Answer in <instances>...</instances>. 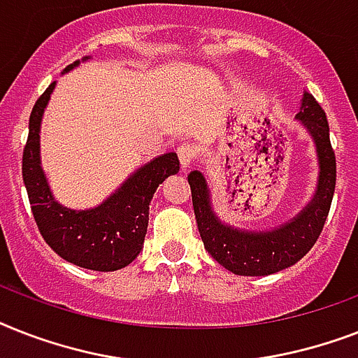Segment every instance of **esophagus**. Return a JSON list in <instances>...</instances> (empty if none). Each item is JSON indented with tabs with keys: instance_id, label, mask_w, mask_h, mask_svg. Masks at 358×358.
<instances>
[{
	"instance_id": "esophagus-1",
	"label": "esophagus",
	"mask_w": 358,
	"mask_h": 358,
	"mask_svg": "<svg viewBox=\"0 0 358 358\" xmlns=\"http://www.w3.org/2000/svg\"><path fill=\"white\" fill-rule=\"evenodd\" d=\"M194 158H196V149H194L193 145H180L178 147V159H180V165H182V169H187L189 165L193 164Z\"/></svg>"
}]
</instances>
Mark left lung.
I'll use <instances>...</instances> for the list:
<instances>
[{
  "mask_svg": "<svg viewBox=\"0 0 358 358\" xmlns=\"http://www.w3.org/2000/svg\"><path fill=\"white\" fill-rule=\"evenodd\" d=\"M296 119L303 124L316 145L318 185L309 204L294 219L268 231H246L224 224L211 208L204 174L191 171L193 209L200 237L211 257L237 275H270L289 268L303 257L320 237L336 184V159L331 147L329 123L325 112L310 94H303Z\"/></svg>",
  "mask_w": 358,
  "mask_h": 358,
  "instance_id": "8db88e82",
  "label": "left lung"
}]
</instances>
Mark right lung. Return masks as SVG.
<instances>
[{"label": "right lung", "instance_id": "1", "mask_svg": "<svg viewBox=\"0 0 358 358\" xmlns=\"http://www.w3.org/2000/svg\"><path fill=\"white\" fill-rule=\"evenodd\" d=\"M83 60H88L84 57ZM78 66L71 64L64 69ZM55 83L40 95L29 117V138L23 149L22 174L40 234L62 259L80 268L113 272L132 263L143 248L149 226V206L158 185L180 171L176 152L162 154L139 167L103 204L69 209L55 200L40 165V123Z\"/></svg>", "mask_w": 358, "mask_h": 358}]
</instances>
